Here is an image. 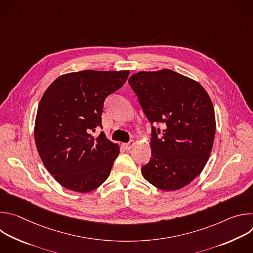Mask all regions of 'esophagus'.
Returning <instances> with one entry per match:
<instances>
[{
  "label": "esophagus",
  "instance_id": "obj_1",
  "mask_svg": "<svg viewBox=\"0 0 253 253\" xmlns=\"http://www.w3.org/2000/svg\"><path fill=\"white\" fill-rule=\"evenodd\" d=\"M134 144H135L134 141H130V142H128V143H124V144H123V147H124L126 150H130V149L134 146Z\"/></svg>",
  "mask_w": 253,
  "mask_h": 253
}]
</instances>
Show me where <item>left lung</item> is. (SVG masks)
<instances>
[{
    "label": "left lung",
    "mask_w": 253,
    "mask_h": 253,
    "mask_svg": "<svg viewBox=\"0 0 253 253\" xmlns=\"http://www.w3.org/2000/svg\"><path fill=\"white\" fill-rule=\"evenodd\" d=\"M152 126L151 159L143 177L164 191L188 185L205 167L213 146L216 121L206 90L195 80L169 69L141 71L129 78Z\"/></svg>",
    "instance_id": "8db88e82"
}]
</instances>
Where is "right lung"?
<instances>
[{"label": "right lung", "mask_w": 253, "mask_h": 253, "mask_svg": "<svg viewBox=\"0 0 253 253\" xmlns=\"http://www.w3.org/2000/svg\"><path fill=\"white\" fill-rule=\"evenodd\" d=\"M130 71L72 72L58 77L45 91L36 115L34 137L46 169L63 187L87 193L109 176L119 145L106 138L103 104L126 82Z\"/></svg>", "instance_id": "add662e5"}]
</instances>
